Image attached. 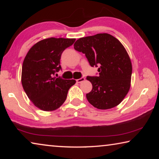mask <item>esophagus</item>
I'll return each mask as SVG.
<instances>
[{"label":"esophagus","mask_w":159,"mask_h":159,"mask_svg":"<svg viewBox=\"0 0 159 159\" xmlns=\"http://www.w3.org/2000/svg\"><path fill=\"white\" fill-rule=\"evenodd\" d=\"M84 80H85V78L84 77H82V78H80V79H77L76 80V82L79 83H82V82L84 81Z\"/></svg>","instance_id":"obj_1"}]
</instances>
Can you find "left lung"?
Returning <instances> with one entry per match:
<instances>
[{
	"label": "left lung",
	"mask_w": 159,
	"mask_h": 159,
	"mask_svg": "<svg viewBox=\"0 0 159 159\" xmlns=\"http://www.w3.org/2000/svg\"><path fill=\"white\" fill-rule=\"evenodd\" d=\"M74 49L85 54L91 66H99L98 76H87L93 89L86 94L88 101L99 109L118 105L130 88L132 63L125 48L109 34L80 38Z\"/></svg>",
	"instance_id": "1"
}]
</instances>
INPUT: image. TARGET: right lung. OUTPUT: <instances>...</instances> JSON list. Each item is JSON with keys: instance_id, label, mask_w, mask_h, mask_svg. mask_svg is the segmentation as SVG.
<instances>
[{"instance_id": "obj_1", "label": "right lung", "mask_w": 159, "mask_h": 159, "mask_svg": "<svg viewBox=\"0 0 159 159\" xmlns=\"http://www.w3.org/2000/svg\"><path fill=\"white\" fill-rule=\"evenodd\" d=\"M76 39L48 38L32 46L24 60L21 84L26 95L38 108L45 111L57 109L65 102L76 80L53 77L61 69L63 51Z\"/></svg>"}]
</instances>
